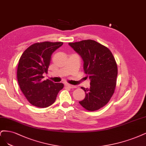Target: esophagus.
I'll use <instances>...</instances> for the list:
<instances>
[{
	"label": "esophagus",
	"mask_w": 146,
	"mask_h": 146,
	"mask_svg": "<svg viewBox=\"0 0 146 146\" xmlns=\"http://www.w3.org/2000/svg\"><path fill=\"white\" fill-rule=\"evenodd\" d=\"M65 87H67L69 88H74L76 87L75 86H73V85H71V84H65Z\"/></svg>",
	"instance_id": "esophagus-1"
}]
</instances>
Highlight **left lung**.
Segmentation results:
<instances>
[{
    "instance_id": "8db88e82",
    "label": "left lung",
    "mask_w": 146,
    "mask_h": 146,
    "mask_svg": "<svg viewBox=\"0 0 146 146\" xmlns=\"http://www.w3.org/2000/svg\"><path fill=\"white\" fill-rule=\"evenodd\" d=\"M68 45L81 56L84 72L90 79V88L81 87L86 97L79 104L89 111L100 109L107 104L115 91L117 75L115 58L109 48L93 40Z\"/></svg>"
}]
</instances>
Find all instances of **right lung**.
<instances>
[{
	"instance_id": "add662e5",
	"label": "right lung",
	"mask_w": 146,
	"mask_h": 146,
	"mask_svg": "<svg viewBox=\"0 0 146 146\" xmlns=\"http://www.w3.org/2000/svg\"><path fill=\"white\" fill-rule=\"evenodd\" d=\"M63 42H44L36 43L25 50L19 61L17 77L21 90L30 104L45 108L55 102L59 92L64 87L62 83H54L46 79L51 56Z\"/></svg>"
}]
</instances>
